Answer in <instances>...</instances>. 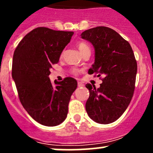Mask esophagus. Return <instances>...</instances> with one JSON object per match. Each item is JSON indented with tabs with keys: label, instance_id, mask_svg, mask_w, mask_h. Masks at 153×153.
<instances>
[{
	"label": "esophagus",
	"instance_id": "obj_1",
	"mask_svg": "<svg viewBox=\"0 0 153 153\" xmlns=\"http://www.w3.org/2000/svg\"><path fill=\"white\" fill-rule=\"evenodd\" d=\"M78 87H81V86H84V84H83L81 82H80V81H78Z\"/></svg>",
	"mask_w": 153,
	"mask_h": 153
}]
</instances>
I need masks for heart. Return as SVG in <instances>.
Wrapping results in <instances>:
<instances>
[{
  "label": "heart",
  "instance_id": "1",
  "mask_svg": "<svg viewBox=\"0 0 153 153\" xmlns=\"http://www.w3.org/2000/svg\"><path fill=\"white\" fill-rule=\"evenodd\" d=\"M77 46H78V48L79 49L80 52H81V54H82L84 51L87 50V49H89V46L84 42L78 43ZM80 72H81V70H80L79 69H77V68H73V69H72V73L75 75H78Z\"/></svg>",
  "mask_w": 153,
  "mask_h": 153
}]
</instances>
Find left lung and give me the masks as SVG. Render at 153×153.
Wrapping results in <instances>:
<instances>
[{"instance_id": "left-lung-1", "label": "left lung", "mask_w": 153, "mask_h": 153, "mask_svg": "<svg viewBox=\"0 0 153 153\" xmlns=\"http://www.w3.org/2000/svg\"><path fill=\"white\" fill-rule=\"evenodd\" d=\"M81 38L92 43L95 50V63L88 73L104 76L98 89L86 85L89 91L86 112L95 122L110 124L121 116L132 100L137 61L129 42L112 29H89L82 32Z\"/></svg>"}]
</instances>
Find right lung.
I'll return each instance as SVG.
<instances>
[{
	"mask_svg": "<svg viewBox=\"0 0 153 153\" xmlns=\"http://www.w3.org/2000/svg\"><path fill=\"white\" fill-rule=\"evenodd\" d=\"M73 32L38 27L29 32L15 49L12 75L21 104L39 124L53 126L67 118L71 95L77 81L67 77L54 86L49 75L58 64Z\"/></svg>",
	"mask_w": 153,
	"mask_h": 153,
	"instance_id": "obj_1",
	"label": "right lung"
}]
</instances>
